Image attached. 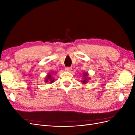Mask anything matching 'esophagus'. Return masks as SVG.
I'll list each match as a JSON object with an SVG mask.
<instances>
[{"instance_id":"34e87169","label":"esophagus","mask_w":135,"mask_h":135,"mask_svg":"<svg viewBox=\"0 0 135 135\" xmlns=\"http://www.w3.org/2000/svg\"><path fill=\"white\" fill-rule=\"evenodd\" d=\"M71 69H72L71 67H66V68H65V70L68 71H71Z\"/></svg>"}]
</instances>
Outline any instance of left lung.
Masks as SVG:
<instances>
[{"instance_id": "obj_1", "label": "left lung", "mask_w": 135, "mask_h": 135, "mask_svg": "<svg viewBox=\"0 0 135 135\" xmlns=\"http://www.w3.org/2000/svg\"><path fill=\"white\" fill-rule=\"evenodd\" d=\"M83 75H84V79L83 80H81V82H82L83 84H86L88 82V73H83ZM89 79V78H88Z\"/></svg>"}]
</instances>
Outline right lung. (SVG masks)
<instances>
[{
    "mask_svg": "<svg viewBox=\"0 0 135 135\" xmlns=\"http://www.w3.org/2000/svg\"><path fill=\"white\" fill-rule=\"evenodd\" d=\"M55 79L52 78V75L50 73H48L46 79H45V82H49V83H54Z\"/></svg>",
    "mask_w": 135,
    "mask_h": 135,
    "instance_id": "right-lung-1",
    "label": "right lung"
}]
</instances>
